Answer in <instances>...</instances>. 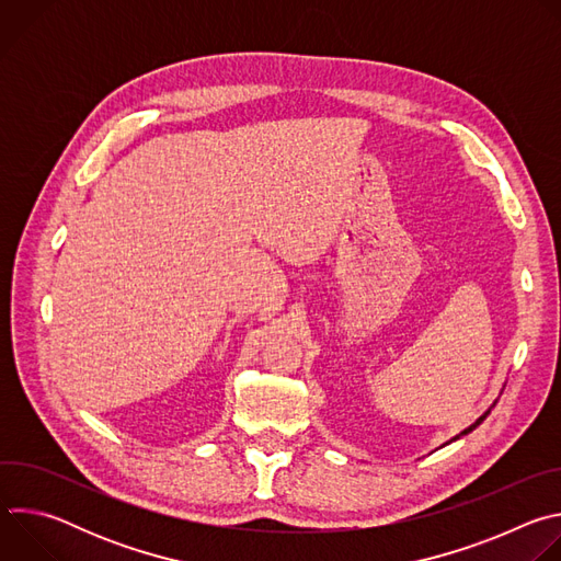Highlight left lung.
<instances>
[{"label": "left lung", "instance_id": "8db88e82", "mask_svg": "<svg viewBox=\"0 0 561 561\" xmlns=\"http://www.w3.org/2000/svg\"><path fill=\"white\" fill-rule=\"evenodd\" d=\"M489 413H491V411H486V413H484V415H482V417H479V420H477V422H474V424H472V426H468V428H466V431H463V433H461V435H468V433H470V431H472V428H477V426H479V424H482V422H484V420H486V417H489ZM461 435H457V437H455V439H459V437H461Z\"/></svg>", "mask_w": 561, "mask_h": 561}]
</instances>
